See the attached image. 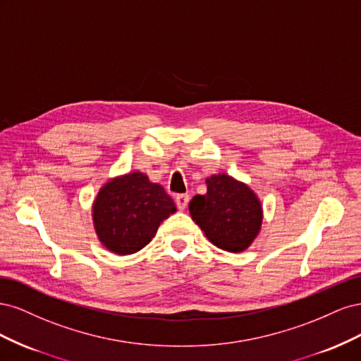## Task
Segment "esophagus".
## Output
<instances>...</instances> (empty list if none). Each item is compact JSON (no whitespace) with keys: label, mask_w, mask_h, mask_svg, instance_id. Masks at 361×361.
<instances>
[{"label":"esophagus","mask_w":361,"mask_h":361,"mask_svg":"<svg viewBox=\"0 0 361 361\" xmlns=\"http://www.w3.org/2000/svg\"><path fill=\"white\" fill-rule=\"evenodd\" d=\"M174 202H176V206L179 207V209H185L190 202V195L188 194H178L176 197H174Z\"/></svg>","instance_id":"1"}]
</instances>
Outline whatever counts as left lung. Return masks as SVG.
<instances>
[{
  "instance_id": "left-lung-1",
  "label": "left lung",
  "mask_w": 361,
  "mask_h": 361,
  "mask_svg": "<svg viewBox=\"0 0 361 361\" xmlns=\"http://www.w3.org/2000/svg\"><path fill=\"white\" fill-rule=\"evenodd\" d=\"M207 191L194 195L190 214L218 248L239 253L255 241L262 224V206L245 183L227 174L206 179Z\"/></svg>"
}]
</instances>
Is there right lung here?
Returning a JSON list of instances; mask_svg holds the SVG:
<instances>
[{
  "label": "right lung",
  "mask_w": 361,
  "mask_h": 361,
  "mask_svg": "<svg viewBox=\"0 0 361 361\" xmlns=\"http://www.w3.org/2000/svg\"><path fill=\"white\" fill-rule=\"evenodd\" d=\"M176 212L170 195L143 173H129L105 183L93 203V223L101 243L116 255L146 247L159 224Z\"/></svg>",
  "instance_id": "right-lung-1"
}]
</instances>
